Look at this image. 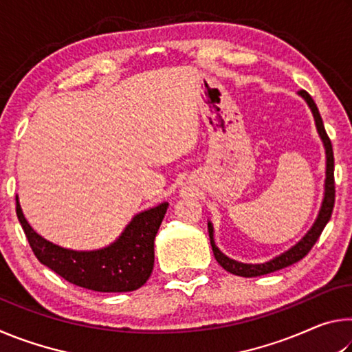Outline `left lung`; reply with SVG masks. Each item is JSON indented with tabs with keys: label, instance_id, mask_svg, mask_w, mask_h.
Masks as SVG:
<instances>
[{
	"label": "left lung",
	"instance_id": "obj_1",
	"mask_svg": "<svg viewBox=\"0 0 352 352\" xmlns=\"http://www.w3.org/2000/svg\"><path fill=\"white\" fill-rule=\"evenodd\" d=\"M300 94L306 99V102L311 107V110L314 113L315 118V124H317L318 133L321 136V140L324 142L326 147V186H324V200L323 205H321V210L318 214V219L315 220L314 226L311 231L302 237V239L296 243V245L292 247L287 252L276 256V258L270 259L269 262H264V264H243V262H237L234 259L226 258L223 253H220V250L216 247L212 239V225L208 223V231H210V241H211V247H212V253L214 258L219 262L220 265L223 267L226 272L233 273V275L237 276H245V278H253V276H261V275H267V273L276 272L279 269H284V267H289L295 262L301 261L305 256L311 252L312 247L315 245V242L318 241L320 234L323 233L326 223L329 222V219L332 216V210H333V204H336V182H333V152H332V144L329 136H327L326 130H324V124L323 119L320 116V111L317 109V104L314 102V99L311 98V94L307 91L301 90Z\"/></svg>",
	"mask_w": 352,
	"mask_h": 352
}]
</instances>
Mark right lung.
<instances>
[{
    "mask_svg": "<svg viewBox=\"0 0 352 352\" xmlns=\"http://www.w3.org/2000/svg\"><path fill=\"white\" fill-rule=\"evenodd\" d=\"M16 200V217L32 252L68 283L94 292H132L140 289L153 270V241L168 204L140 212L116 242L96 252H74L43 239L31 228Z\"/></svg>",
    "mask_w": 352,
    "mask_h": 352,
    "instance_id": "add662e5",
    "label": "right lung"
}]
</instances>
